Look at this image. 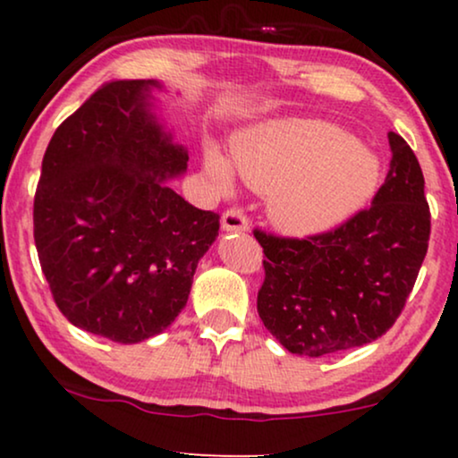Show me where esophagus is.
I'll use <instances>...</instances> for the list:
<instances>
[{
    "instance_id": "esophagus-1",
    "label": "esophagus",
    "mask_w": 458,
    "mask_h": 458,
    "mask_svg": "<svg viewBox=\"0 0 458 458\" xmlns=\"http://www.w3.org/2000/svg\"><path fill=\"white\" fill-rule=\"evenodd\" d=\"M221 225L225 231H248V216L242 208L233 206V208L223 212Z\"/></svg>"
}]
</instances>
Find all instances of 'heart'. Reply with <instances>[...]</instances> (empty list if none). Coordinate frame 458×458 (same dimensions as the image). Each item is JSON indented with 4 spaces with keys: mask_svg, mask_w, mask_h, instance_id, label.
Wrapping results in <instances>:
<instances>
[{
    "mask_svg": "<svg viewBox=\"0 0 458 458\" xmlns=\"http://www.w3.org/2000/svg\"><path fill=\"white\" fill-rule=\"evenodd\" d=\"M233 165L256 191L268 193V216L293 237L318 235L352 218L379 185L377 154L335 124L309 118L275 121L235 143ZM206 173L231 190L233 168L215 148Z\"/></svg>",
    "mask_w": 458,
    "mask_h": 458,
    "instance_id": "obj_1",
    "label": "heart"
}]
</instances>
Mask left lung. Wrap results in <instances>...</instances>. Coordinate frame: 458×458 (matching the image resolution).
Listing matches in <instances>:
<instances>
[{
	"mask_svg": "<svg viewBox=\"0 0 458 458\" xmlns=\"http://www.w3.org/2000/svg\"><path fill=\"white\" fill-rule=\"evenodd\" d=\"M373 206L327 233L254 229L267 260L259 290L265 327L293 354L318 359L365 346L403 312L428 254L431 215L415 152L398 133Z\"/></svg>",
	"mask_w": 458,
	"mask_h": 458,
	"instance_id": "8db88e82",
	"label": "left lung"
}]
</instances>
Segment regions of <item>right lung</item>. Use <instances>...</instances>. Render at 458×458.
<instances>
[{
	"mask_svg": "<svg viewBox=\"0 0 458 458\" xmlns=\"http://www.w3.org/2000/svg\"><path fill=\"white\" fill-rule=\"evenodd\" d=\"M154 87H99L55 129L35 191V246L55 306L74 327L118 344L177 318L221 218L165 183L190 156L156 118Z\"/></svg>",
	"mask_w": 458,
	"mask_h": 458,
	"instance_id": "add662e5",
	"label": "right lung"
}]
</instances>
